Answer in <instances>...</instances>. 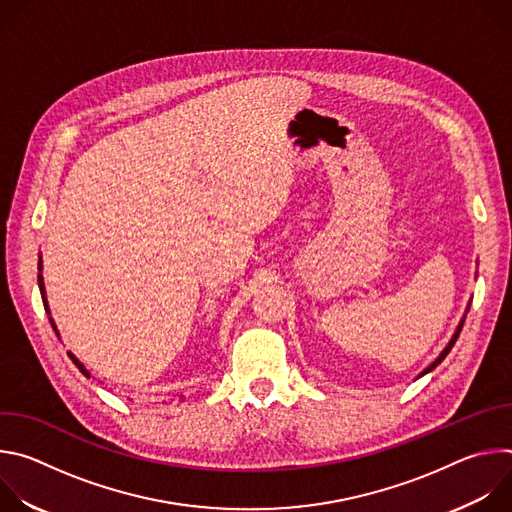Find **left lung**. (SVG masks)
<instances>
[{"label": "left lung", "mask_w": 512, "mask_h": 512, "mask_svg": "<svg viewBox=\"0 0 512 512\" xmlns=\"http://www.w3.org/2000/svg\"><path fill=\"white\" fill-rule=\"evenodd\" d=\"M468 310H470V306H468V308H466V314H468ZM466 314H464V316H462V320H460V324H458V328H456V332H454V334H452V338H450V342H448V344H446V348H444V350H442V352H440V356H437V358H435V360H433V362H431V364H429V367H427V369H423V371H421V373H419V377H423V375H427V373H429V371H433V369H435V367H437V364H440V362H442V360H444V358H446V356H448V352H450V350H452V346H454V344H456V340H458V336H460V332H462V326H464V320H466Z\"/></svg>", "instance_id": "left-lung-1"}]
</instances>
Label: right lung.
Wrapping results in <instances>:
<instances>
[{"label": "right lung", "instance_id": "right-lung-1", "mask_svg": "<svg viewBox=\"0 0 512 512\" xmlns=\"http://www.w3.org/2000/svg\"><path fill=\"white\" fill-rule=\"evenodd\" d=\"M38 285H40V294H42V302H44V308H46V314H48V320H50V324H52V328H54V332H56V336L60 338V334H58V328H56V324H54V320H52V316H50V308H48V300H46V287H44V277H42V255H40V261H38ZM68 356H70V360L77 364V369L87 377V379H91V373H89V369H85V364L72 354V352H68Z\"/></svg>", "mask_w": 512, "mask_h": 512}]
</instances>
